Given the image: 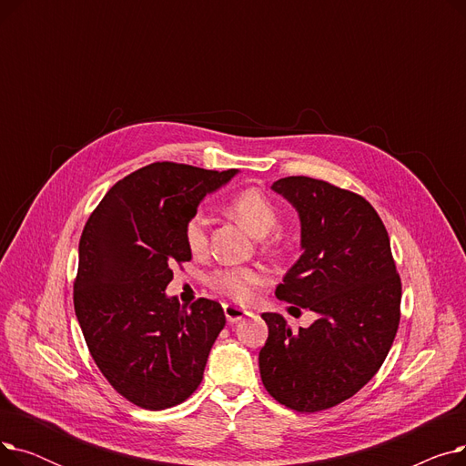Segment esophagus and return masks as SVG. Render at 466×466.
<instances>
[{
  "label": "esophagus",
  "instance_id": "obj_1",
  "mask_svg": "<svg viewBox=\"0 0 466 466\" xmlns=\"http://www.w3.org/2000/svg\"><path fill=\"white\" fill-rule=\"evenodd\" d=\"M223 308H225V315H227V321L228 323H238V321L243 319V317L248 315V309L232 306V304H225Z\"/></svg>",
  "mask_w": 466,
  "mask_h": 466
}]
</instances>
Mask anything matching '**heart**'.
<instances>
[{"label": "heart", "mask_w": 466, "mask_h": 466, "mask_svg": "<svg viewBox=\"0 0 466 466\" xmlns=\"http://www.w3.org/2000/svg\"><path fill=\"white\" fill-rule=\"evenodd\" d=\"M228 211L255 236H266L278 228L279 213L274 202L257 188H246L236 194ZM185 241L192 255H202L208 249V218L204 213H194L185 225ZM262 276L253 268H220L208 279L209 287L232 300L246 302L251 299Z\"/></svg>", "instance_id": "b5f03b06"}]
</instances>
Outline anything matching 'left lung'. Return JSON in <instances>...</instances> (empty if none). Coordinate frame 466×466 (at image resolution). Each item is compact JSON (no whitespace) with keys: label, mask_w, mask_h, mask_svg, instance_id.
Segmentation results:
<instances>
[{"label":"left lung","mask_w":466,"mask_h":466,"mask_svg":"<svg viewBox=\"0 0 466 466\" xmlns=\"http://www.w3.org/2000/svg\"><path fill=\"white\" fill-rule=\"evenodd\" d=\"M272 188L302 225V255L276 297L317 321L292 330L279 313H262L258 369L279 404L313 413L351 399L380 370L399 330L402 283L381 218L360 194L306 176Z\"/></svg>","instance_id":"obj_1"}]
</instances>
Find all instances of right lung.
<instances>
[{
    "label": "right lung",
    "mask_w": 466,
    "mask_h": 466,
    "mask_svg": "<svg viewBox=\"0 0 466 466\" xmlns=\"http://www.w3.org/2000/svg\"><path fill=\"white\" fill-rule=\"evenodd\" d=\"M238 169L153 162L115 183L79 241L73 304L88 351L118 395L166 410L198 389L227 317L218 302L166 297L171 266L192 258L185 225Z\"/></svg>",
    "instance_id": "1"
}]
</instances>
